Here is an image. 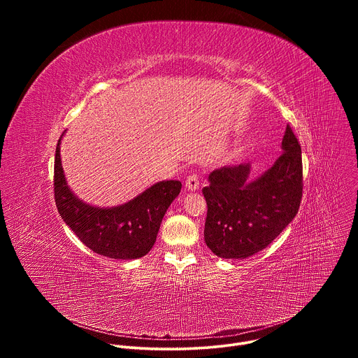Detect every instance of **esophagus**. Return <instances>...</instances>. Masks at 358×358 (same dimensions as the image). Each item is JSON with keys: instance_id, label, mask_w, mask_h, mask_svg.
I'll return each mask as SVG.
<instances>
[{"instance_id": "34e87169", "label": "esophagus", "mask_w": 358, "mask_h": 358, "mask_svg": "<svg viewBox=\"0 0 358 358\" xmlns=\"http://www.w3.org/2000/svg\"><path fill=\"white\" fill-rule=\"evenodd\" d=\"M199 187V180H198V176L196 174H191L188 176L187 181H185V188L188 191H196Z\"/></svg>"}]
</instances>
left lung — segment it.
Masks as SVG:
<instances>
[{
	"label": "left lung",
	"instance_id": "8db88e82",
	"mask_svg": "<svg viewBox=\"0 0 358 358\" xmlns=\"http://www.w3.org/2000/svg\"><path fill=\"white\" fill-rule=\"evenodd\" d=\"M282 155L258 178L250 164L214 170L202 188L207 246L220 258L245 259L265 249L296 217L303 191L301 148L287 124Z\"/></svg>",
	"mask_w": 358,
	"mask_h": 358
}]
</instances>
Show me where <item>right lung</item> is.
Returning <instances> with one entry per match:
<instances>
[{"label": "right lung", "instance_id": "right-lung-1", "mask_svg": "<svg viewBox=\"0 0 358 358\" xmlns=\"http://www.w3.org/2000/svg\"><path fill=\"white\" fill-rule=\"evenodd\" d=\"M64 134L57 145L54 169L55 202L62 220L94 253L112 259L143 258L155 245L163 217L181 191V182H156L123 206H89L72 192L66 182L59 147Z\"/></svg>", "mask_w": 358, "mask_h": 358}]
</instances>
